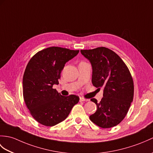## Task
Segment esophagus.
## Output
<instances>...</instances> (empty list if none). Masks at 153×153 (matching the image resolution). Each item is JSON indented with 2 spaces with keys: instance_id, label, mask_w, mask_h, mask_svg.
Here are the masks:
<instances>
[{
  "instance_id": "1",
  "label": "esophagus",
  "mask_w": 153,
  "mask_h": 153,
  "mask_svg": "<svg viewBox=\"0 0 153 153\" xmlns=\"http://www.w3.org/2000/svg\"><path fill=\"white\" fill-rule=\"evenodd\" d=\"M80 102H87V101H88L89 100H88V99H87V98H83V97H80Z\"/></svg>"
}]
</instances>
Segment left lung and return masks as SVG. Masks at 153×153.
Segmentation results:
<instances>
[{
  "mask_svg": "<svg viewBox=\"0 0 153 153\" xmlns=\"http://www.w3.org/2000/svg\"><path fill=\"white\" fill-rule=\"evenodd\" d=\"M90 60L93 67L92 83L103 87L104 94L100 102L91 100L97 105L90 120L102 128L115 126L126 117L134 98V81L130 70L121 58L105 47L81 50Z\"/></svg>",
  "mask_w": 153,
  "mask_h": 153,
  "instance_id": "obj_1",
  "label": "left lung"
}]
</instances>
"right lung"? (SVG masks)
<instances>
[{"mask_svg":"<svg viewBox=\"0 0 153 153\" xmlns=\"http://www.w3.org/2000/svg\"><path fill=\"white\" fill-rule=\"evenodd\" d=\"M79 50L60 47L48 48L36 53L28 62L23 78V98L31 115L37 122L53 126L68 116L79 100L78 96H62L55 88L65 64Z\"/></svg>","mask_w":153,"mask_h":153,"instance_id":"obj_1","label":"right lung"}]
</instances>
